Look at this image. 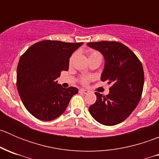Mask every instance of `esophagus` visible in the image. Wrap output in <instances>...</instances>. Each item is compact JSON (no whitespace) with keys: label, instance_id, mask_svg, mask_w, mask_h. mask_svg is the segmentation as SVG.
<instances>
[{"label":"esophagus","instance_id":"34e87169","mask_svg":"<svg viewBox=\"0 0 159 159\" xmlns=\"http://www.w3.org/2000/svg\"><path fill=\"white\" fill-rule=\"evenodd\" d=\"M80 92L83 93V94H89V91H88V90H86V89H80Z\"/></svg>","mask_w":159,"mask_h":159}]
</instances>
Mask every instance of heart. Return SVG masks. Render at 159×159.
Returning <instances> with one entry per match:
<instances>
[{"label":"heart","mask_w":159,"mask_h":159,"mask_svg":"<svg viewBox=\"0 0 159 159\" xmlns=\"http://www.w3.org/2000/svg\"><path fill=\"white\" fill-rule=\"evenodd\" d=\"M94 56H101V54H99L98 52H96V51H90L89 57H94ZM101 57H102V56H101ZM86 80L87 79H84V82H86Z\"/></svg>","instance_id":"heart-1"}]
</instances>
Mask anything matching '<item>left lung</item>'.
<instances>
[{
  "instance_id": "1",
  "label": "left lung",
  "mask_w": 159,
  "mask_h": 159,
  "mask_svg": "<svg viewBox=\"0 0 159 159\" xmlns=\"http://www.w3.org/2000/svg\"><path fill=\"white\" fill-rule=\"evenodd\" d=\"M87 45L104 56L101 80L111 84L107 95L95 92L97 101L89 107L90 114L104 125H115L125 121L140 101L144 86L143 67L137 56L121 43L99 41Z\"/></svg>"
}]
</instances>
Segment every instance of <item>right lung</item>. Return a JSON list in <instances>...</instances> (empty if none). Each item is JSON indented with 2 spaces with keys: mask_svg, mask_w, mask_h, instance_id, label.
Wrapping results in <instances>:
<instances>
[{
  "mask_svg": "<svg viewBox=\"0 0 159 159\" xmlns=\"http://www.w3.org/2000/svg\"><path fill=\"white\" fill-rule=\"evenodd\" d=\"M81 43L42 41L33 44L19 60L17 88L26 109L41 121H51L65 112L75 87L64 89L56 81L68 70L70 56Z\"/></svg>",
  "mask_w": 159,
  "mask_h": 159,
  "instance_id": "right-lung-1",
  "label": "right lung"
}]
</instances>
